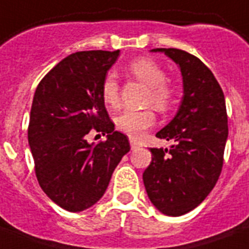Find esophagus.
Listing matches in <instances>:
<instances>
[{"label": "esophagus", "instance_id": "1", "mask_svg": "<svg viewBox=\"0 0 249 249\" xmlns=\"http://www.w3.org/2000/svg\"><path fill=\"white\" fill-rule=\"evenodd\" d=\"M141 146H142V144L138 143V142H137V141L130 140V147H132V150H137V148H140Z\"/></svg>", "mask_w": 249, "mask_h": 249}]
</instances>
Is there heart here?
<instances>
[{"mask_svg":"<svg viewBox=\"0 0 249 249\" xmlns=\"http://www.w3.org/2000/svg\"><path fill=\"white\" fill-rule=\"evenodd\" d=\"M129 73L148 86L146 103L160 111H168L176 102V89L166 81V72L151 58H138L128 66ZM102 101L107 107L119 105V83L112 73L105 76L101 85ZM156 117L151 108L125 109L115 117V126L133 140L140 138L146 129L154 125Z\"/></svg>","mask_w":249,"mask_h":249,"instance_id":"1","label":"heart"}]
</instances>
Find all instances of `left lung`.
<instances>
[{
    "mask_svg": "<svg viewBox=\"0 0 249 249\" xmlns=\"http://www.w3.org/2000/svg\"><path fill=\"white\" fill-rule=\"evenodd\" d=\"M179 66L183 99L177 115L156 137L172 147L150 148L152 160L143 172L150 200L166 216H182L208 196L218 181L228 140L224 91L212 71L179 49H155Z\"/></svg>",
    "mask_w": 249,
    "mask_h": 249,
    "instance_id": "left-lung-1",
    "label": "left lung"
}]
</instances>
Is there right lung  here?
<instances>
[{"label": "right lung", "mask_w": 249, "mask_h": 249, "mask_svg": "<svg viewBox=\"0 0 249 249\" xmlns=\"http://www.w3.org/2000/svg\"><path fill=\"white\" fill-rule=\"evenodd\" d=\"M119 50L73 53L45 75L33 97L28 142L37 181L55 204L70 212L90 208L105 194L113 170L130 150L115 132L101 85ZM107 134L98 145L87 133Z\"/></svg>", "instance_id": "right-lung-1"}]
</instances>
